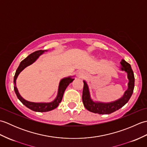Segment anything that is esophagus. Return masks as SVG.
Masks as SVG:
<instances>
[{
    "instance_id": "obj_1",
    "label": "esophagus",
    "mask_w": 147,
    "mask_h": 147,
    "mask_svg": "<svg viewBox=\"0 0 147 147\" xmlns=\"http://www.w3.org/2000/svg\"><path fill=\"white\" fill-rule=\"evenodd\" d=\"M78 76L81 78H85L87 76V74L84 71H80L78 73Z\"/></svg>"
}]
</instances>
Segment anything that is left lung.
<instances>
[{
	"label": "left lung",
	"mask_w": 147,
	"mask_h": 147,
	"mask_svg": "<svg viewBox=\"0 0 147 147\" xmlns=\"http://www.w3.org/2000/svg\"><path fill=\"white\" fill-rule=\"evenodd\" d=\"M121 70L125 71L127 73V79L129 82L127 83V89L124 92L123 96L116 100L111 102H102L94 101L91 98L88 84L83 80L84 86L82 95L83 105L87 110L99 114H109L119 110L129 101L131 96L134 86H135V76L131 65L122 59L121 62Z\"/></svg>",
	"instance_id": "left-lung-1"
}]
</instances>
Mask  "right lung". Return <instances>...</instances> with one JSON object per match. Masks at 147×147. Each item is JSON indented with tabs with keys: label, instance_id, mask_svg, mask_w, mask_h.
Segmentation results:
<instances>
[{
	"label": "right lung",
	"instance_id": "obj_1",
	"mask_svg": "<svg viewBox=\"0 0 147 147\" xmlns=\"http://www.w3.org/2000/svg\"><path fill=\"white\" fill-rule=\"evenodd\" d=\"M47 51H46V50L45 51H44V50H43V51L40 50V51L34 52L32 54H30L26 58H25L24 60L21 62L20 65H19L16 71L15 75L14 77V89L16 94L17 95V97L21 102L22 104L25 105L26 107L29 108L31 110L35 112H48L53 110V109H55L56 107H57L59 103H61L62 100V96H63L65 89H66L67 86L74 80V76H69L64 78H62L60 81V82H59L57 96H56V98L51 102H32L28 101L24 99L22 97L21 95L20 94V93H19V91L16 86V80L18 75L24 68H26V67L28 66V65L34 63V62L39 58L40 55H42L43 53Z\"/></svg>",
	"mask_w": 147,
	"mask_h": 147
}]
</instances>
